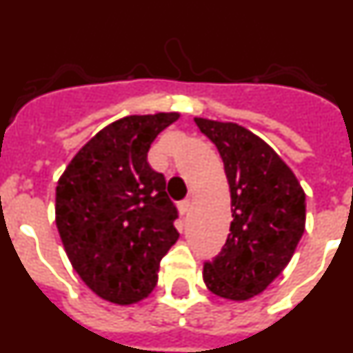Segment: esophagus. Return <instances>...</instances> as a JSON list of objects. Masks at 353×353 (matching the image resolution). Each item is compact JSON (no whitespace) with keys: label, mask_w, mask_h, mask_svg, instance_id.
I'll return each instance as SVG.
<instances>
[{"label":"esophagus","mask_w":353,"mask_h":353,"mask_svg":"<svg viewBox=\"0 0 353 353\" xmlns=\"http://www.w3.org/2000/svg\"><path fill=\"white\" fill-rule=\"evenodd\" d=\"M179 210H180V214H182V215H185L187 212L191 210V199H183V201H180Z\"/></svg>","instance_id":"34e87169"}]
</instances>
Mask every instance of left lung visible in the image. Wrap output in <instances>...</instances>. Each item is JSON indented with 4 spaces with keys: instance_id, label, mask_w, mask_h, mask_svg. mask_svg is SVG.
<instances>
[{
    "instance_id": "8db88e82",
    "label": "left lung",
    "mask_w": 353,
    "mask_h": 353,
    "mask_svg": "<svg viewBox=\"0 0 353 353\" xmlns=\"http://www.w3.org/2000/svg\"><path fill=\"white\" fill-rule=\"evenodd\" d=\"M217 146L230 196V235L203 281L217 297L249 301L285 270L305 228V194L288 164L256 134L232 121L194 118Z\"/></svg>"
}]
</instances>
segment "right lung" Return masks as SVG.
<instances>
[{"label":"right lung","instance_id":"obj_1","mask_svg":"<svg viewBox=\"0 0 353 353\" xmlns=\"http://www.w3.org/2000/svg\"><path fill=\"white\" fill-rule=\"evenodd\" d=\"M179 113L109 123L68 162L56 185V226L72 267L93 293L130 305L154 292L162 256L179 240V212L148 150Z\"/></svg>","mask_w":353,"mask_h":353}]
</instances>
